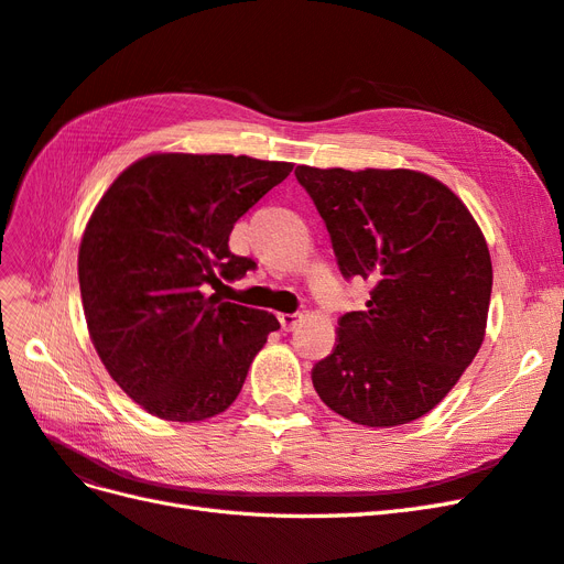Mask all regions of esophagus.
I'll return each mask as SVG.
<instances>
[{
	"instance_id": "obj_1",
	"label": "esophagus",
	"mask_w": 564,
	"mask_h": 564,
	"mask_svg": "<svg viewBox=\"0 0 564 564\" xmlns=\"http://www.w3.org/2000/svg\"><path fill=\"white\" fill-rule=\"evenodd\" d=\"M301 313H280L278 315V319H280V324H282V329L284 332H292V329H296V324L301 322Z\"/></svg>"
}]
</instances>
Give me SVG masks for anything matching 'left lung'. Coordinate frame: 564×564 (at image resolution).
Returning a JSON list of instances; mask_svg holds the SVG:
<instances>
[{"mask_svg":"<svg viewBox=\"0 0 564 564\" xmlns=\"http://www.w3.org/2000/svg\"><path fill=\"white\" fill-rule=\"evenodd\" d=\"M294 174L340 275L371 282L367 308L338 319L332 355L313 367L319 400L369 429L421 419L482 346L491 259L480 226L445 183L412 169Z\"/></svg>","mask_w":564,"mask_h":564,"instance_id":"8db88e82","label":"left lung"}]
</instances>
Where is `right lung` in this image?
I'll list each match as a JSON object with an SVG mask.
<instances>
[{
    "label": "right lung",
    "instance_id": "obj_1",
    "mask_svg": "<svg viewBox=\"0 0 564 564\" xmlns=\"http://www.w3.org/2000/svg\"><path fill=\"white\" fill-rule=\"evenodd\" d=\"M292 162L155 152L100 197L79 245V292L94 348L148 414L193 423L235 402L272 313L207 294L256 263L228 247L232 226Z\"/></svg>",
    "mask_w": 564,
    "mask_h": 564
}]
</instances>
